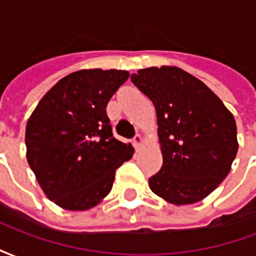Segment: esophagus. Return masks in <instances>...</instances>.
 Here are the masks:
<instances>
[{
	"mask_svg": "<svg viewBox=\"0 0 256 256\" xmlns=\"http://www.w3.org/2000/svg\"><path fill=\"white\" fill-rule=\"evenodd\" d=\"M133 145L136 150H140V148H141V145H142V137H141L140 134H137L133 138Z\"/></svg>",
	"mask_w": 256,
	"mask_h": 256,
	"instance_id": "esophagus-1",
	"label": "esophagus"
}]
</instances>
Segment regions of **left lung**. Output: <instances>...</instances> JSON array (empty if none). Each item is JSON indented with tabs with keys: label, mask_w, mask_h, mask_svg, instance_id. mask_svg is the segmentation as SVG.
Returning <instances> with one entry per match:
<instances>
[{
	"label": "left lung",
	"mask_w": 256,
	"mask_h": 256,
	"mask_svg": "<svg viewBox=\"0 0 256 256\" xmlns=\"http://www.w3.org/2000/svg\"><path fill=\"white\" fill-rule=\"evenodd\" d=\"M132 82L158 116L163 166L150 178V190L174 206L207 198L237 155L234 116L208 86L174 66L138 70Z\"/></svg>",
	"instance_id": "8db88e82"
}]
</instances>
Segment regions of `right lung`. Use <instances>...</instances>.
<instances>
[{
	"mask_svg": "<svg viewBox=\"0 0 256 256\" xmlns=\"http://www.w3.org/2000/svg\"><path fill=\"white\" fill-rule=\"evenodd\" d=\"M124 70H79L44 96L26 126V156L44 193L58 207L86 211L111 192L134 148L112 136L106 104Z\"/></svg>",
	"mask_w": 256,
	"mask_h": 256,
	"instance_id": "right-lung-1",
	"label": "right lung"
}]
</instances>
